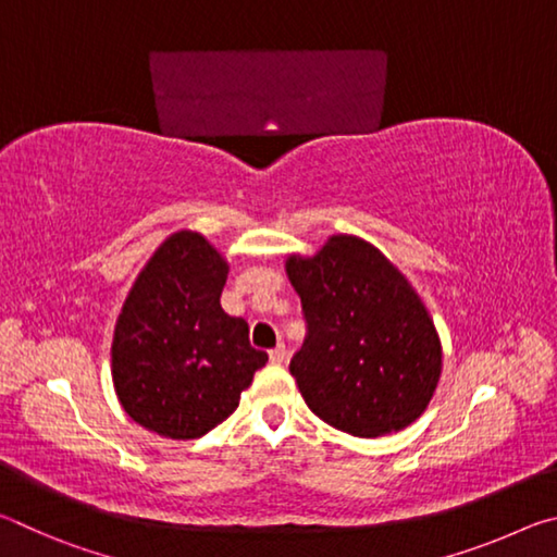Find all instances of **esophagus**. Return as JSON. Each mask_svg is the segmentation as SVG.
Segmentation results:
<instances>
[{"instance_id": "34e87169", "label": "esophagus", "mask_w": 557, "mask_h": 557, "mask_svg": "<svg viewBox=\"0 0 557 557\" xmlns=\"http://www.w3.org/2000/svg\"><path fill=\"white\" fill-rule=\"evenodd\" d=\"M285 358H287L285 344H277V346L270 351V361H272V363H285Z\"/></svg>"}]
</instances>
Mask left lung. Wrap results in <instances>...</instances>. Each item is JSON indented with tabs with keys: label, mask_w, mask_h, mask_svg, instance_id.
Here are the masks:
<instances>
[{
	"label": "left lung",
	"mask_w": 557,
	"mask_h": 557,
	"mask_svg": "<svg viewBox=\"0 0 557 557\" xmlns=\"http://www.w3.org/2000/svg\"><path fill=\"white\" fill-rule=\"evenodd\" d=\"M307 338L289 363L301 398L354 437L400 432L435 395L442 344L403 272L356 235H332L312 258L289 256Z\"/></svg>",
	"instance_id": "left-lung-1"
}]
</instances>
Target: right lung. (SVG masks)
Returning a JSON list of instances; mask_svg holds the SVG:
<instances>
[{
    "label": "right lung",
    "instance_id": "obj_1",
    "mask_svg": "<svg viewBox=\"0 0 557 557\" xmlns=\"http://www.w3.org/2000/svg\"><path fill=\"white\" fill-rule=\"evenodd\" d=\"M228 262L196 231L159 245L122 305L112 336V383L137 425L196 440L238 408L268 361L248 322L221 307Z\"/></svg>",
    "mask_w": 557,
    "mask_h": 557
}]
</instances>
